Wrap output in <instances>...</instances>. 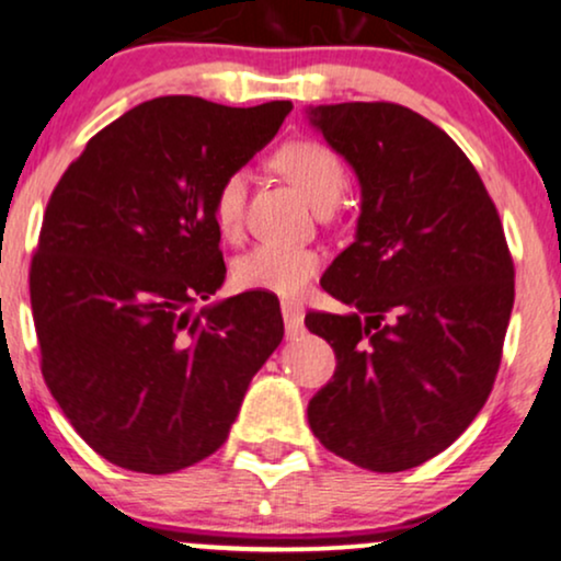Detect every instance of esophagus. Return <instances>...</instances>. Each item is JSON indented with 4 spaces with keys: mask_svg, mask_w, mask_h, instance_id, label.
<instances>
[{
    "mask_svg": "<svg viewBox=\"0 0 561 561\" xmlns=\"http://www.w3.org/2000/svg\"><path fill=\"white\" fill-rule=\"evenodd\" d=\"M282 318H285V329H287V339H295L302 333V318L305 310L300 302H282Z\"/></svg>",
    "mask_w": 561,
    "mask_h": 561,
    "instance_id": "1",
    "label": "esophagus"
}]
</instances>
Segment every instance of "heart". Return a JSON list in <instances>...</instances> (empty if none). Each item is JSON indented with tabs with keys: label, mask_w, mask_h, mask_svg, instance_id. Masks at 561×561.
<instances>
[{
	"label": "heart",
	"mask_w": 561,
	"mask_h": 561,
	"mask_svg": "<svg viewBox=\"0 0 561 561\" xmlns=\"http://www.w3.org/2000/svg\"><path fill=\"white\" fill-rule=\"evenodd\" d=\"M274 168L287 175L316 209L333 207L346 188V170L336 152L321 141H287L274 152ZM248 175L245 170H232L219 181L211 202V217L225 238H238L243 228ZM321 256L313 248L259 243L232 264V282L240 289H259L282 297L300 295L313 279Z\"/></svg>",
	"instance_id": "1"
}]
</instances>
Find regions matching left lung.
<instances>
[{"mask_svg":"<svg viewBox=\"0 0 561 561\" xmlns=\"http://www.w3.org/2000/svg\"><path fill=\"white\" fill-rule=\"evenodd\" d=\"M305 113L363 188L354 243L321 282L352 310L305 318L336 354L308 403L310 430L354 466L414 469L456 443L492 393L515 300L505 230L471 160L420 113Z\"/></svg>","mask_w":561,"mask_h":561,"instance_id":"1","label":"left lung"}]
</instances>
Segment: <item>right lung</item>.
Returning <instances> with one entry per match:
<instances>
[{
	"mask_svg": "<svg viewBox=\"0 0 561 561\" xmlns=\"http://www.w3.org/2000/svg\"><path fill=\"white\" fill-rule=\"evenodd\" d=\"M289 101L154 98L88 141L56 183L31 264L41 373L98 456L173 473L230 435L285 336L279 302L225 282L211 202L266 147Z\"/></svg>",
	"mask_w": 561,
	"mask_h": 561,
	"instance_id": "right-lung-1",
	"label": "right lung"
}]
</instances>
